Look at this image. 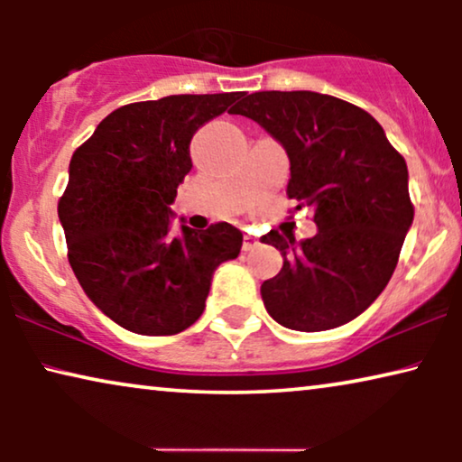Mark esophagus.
<instances>
[{
    "label": "esophagus",
    "mask_w": 462,
    "mask_h": 462,
    "mask_svg": "<svg viewBox=\"0 0 462 462\" xmlns=\"http://www.w3.org/2000/svg\"><path fill=\"white\" fill-rule=\"evenodd\" d=\"M258 244H261V242H258V237H256V236H252V233H245V236H244V245H242V248H244L245 252H250V250H254Z\"/></svg>",
    "instance_id": "obj_1"
}]
</instances>
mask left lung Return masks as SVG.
Returning <instances> with one entry per match:
<instances>
[{
	"label": "left lung",
	"mask_w": 462,
	"mask_h": 462,
	"mask_svg": "<svg viewBox=\"0 0 462 462\" xmlns=\"http://www.w3.org/2000/svg\"><path fill=\"white\" fill-rule=\"evenodd\" d=\"M229 113L254 119L290 160L288 198L313 208L318 233L296 244L269 231L283 267L261 294L277 324L299 332L330 330L378 299L397 267L412 225L406 160L368 111L328 94H244Z\"/></svg>",
	"instance_id": "obj_1"
}]
</instances>
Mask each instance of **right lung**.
Masks as SVG:
<instances>
[{
  "label": "right lung",
  "instance_id": "obj_1",
  "mask_svg": "<svg viewBox=\"0 0 462 462\" xmlns=\"http://www.w3.org/2000/svg\"><path fill=\"white\" fill-rule=\"evenodd\" d=\"M239 97L174 94L124 105L71 157L59 201L69 263L88 299L125 330H187L204 313L214 271L242 250V231L229 223L170 233V204L193 168V134Z\"/></svg>",
  "mask_w": 462,
  "mask_h": 462
}]
</instances>
